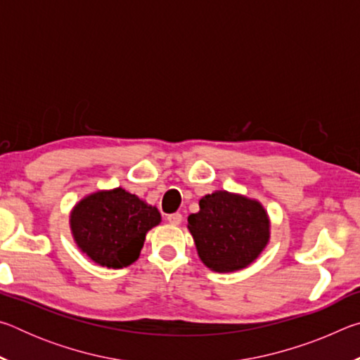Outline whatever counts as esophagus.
<instances>
[{
	"label": "esophagus",
	"mask_w": 360,
	"mask_h": 360,
	"mask_svg": "<svg viewBox=\"0 0 360 360\" xmlns=\"http://www.w3.org/2000/svg\"><path fill=\"white\" fill-rule=\"evenodd\" d=\"M167 221L172 225H179L182 222V214H179V212H174V214H168Z\"/></svg>",
	"instance_id": "obj_1"
}]
</instances>
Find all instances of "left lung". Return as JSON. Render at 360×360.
Instances as JSON below:
<instances>
[{"mask_svg": "<svg viewBox=\"0 0 360 360\" xmlns=\"http://www.w3.org/2000/svg\"><path fill=\"white\" fill-rule=\"evenodd\" d=\"M198 257L212 271L230 273L251 265L270 241V219L260 202L216 191L200 200L187 217Z\"/></svg>", "mask_w": 360, "mask_h": 360, "instance_id": "obj_1", "label": "left lung"}]
</instances>
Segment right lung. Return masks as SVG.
<instances>
[{
    "label": "right lung",
    "mask_w": 360,
    "mask_h": 360,
    "mask_svg": "<svg viewBox=\"0 0 360 360\" xmlns=\"http://www.w3.org/2000/svg\"><path fill=\"white\" fill-rule=\"evenodd\" d=\"M160 221L155 206L122 187L87 195L70 214L77 248L106 268H124L138 260L146 233Z\"/></svg>",
    "instance_id": "add662e5"
}]
</instances>
